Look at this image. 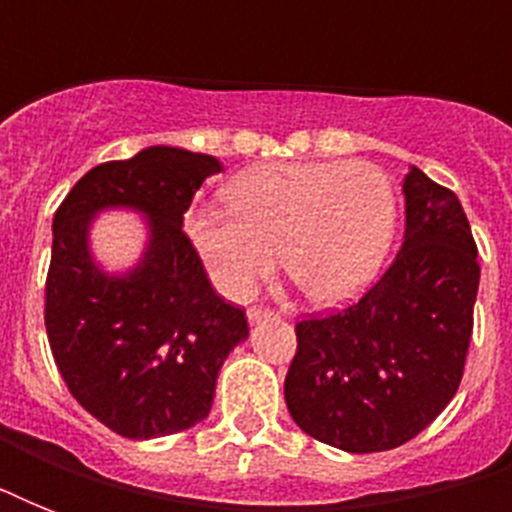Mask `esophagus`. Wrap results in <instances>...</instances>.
<instances>
[{
    "label": "esophagus",
    "mask_w": 512,
    "mask_h": 512,
    "mask_svg": "<svg viewBox=\"0 0 512 512\" xmlns=\"http://www.w3.org/2000/svg\"><path fill=\"white\" fill-rule=\"evenodd\" d=\"M271 316H276V313L268 311V308H249L247 311V319L252 321V324H257V321H263V319H271Z\"/></svg>",
    "instance_id": "esophagus-1"
}]
</instances>
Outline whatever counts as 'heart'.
<instances>
[{
	"label": "heart",
	"instance_id": "1",
	"mask_svg": "<svg viewBox=\"0 0 512 512\" xmlns=\"http://www.w3.org/2000/svg\"><path fill=\"white\" fill-rule=\"evenodd\" d=\"M228 209H191L185 228L215 287L247 300L276 249L316 303L356 295L388 255L396 223L390 180L369 162H279L236 177Z\"/></svg>",
	"mask_w": 512,
	"mask_h": 512
}]
</instances>
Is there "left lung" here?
I'll return each mask as SVG.
<instances>
[{"mask_svg": "<svg viewBox=\"0 0 512 512\" xmlns=\"http://www.w3.org/2000/svg\"><path fill=\"white\" fill-rule=\"evenodd\" d=\"M404 244L358 303L297 321L289 414L321 444L396 449L452 401L465 372L478 247L460 199L417 167L404 177Z\"/></svg>", "mask_w": 512, "mask_h": 512, "instance_id": "left-lung-1", "label": "left lung"}]
</instances>
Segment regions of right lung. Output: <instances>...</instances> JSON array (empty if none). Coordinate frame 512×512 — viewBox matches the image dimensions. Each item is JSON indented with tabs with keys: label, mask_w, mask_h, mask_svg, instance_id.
Segmentation results:
<instances>
[{
	"label": "right lung",
	"mask_w": 512,
	"mask_h": 512,
	"mask_svg": "<svg viewBox=\"0 0 512 512\" xmlns=\"http://www.w3.org/2000/svg\"><path fill=\"white\" fill-rule=\"evenodd\" d=\"M223 170L215 156L151 146L92 167L52 217L44 327L71 396L124 438L201 422L220 366L247 340V313L225 303L183 231L193 193ZM111 206L149 217V247L122 277L91 260V217Z\"/></svg>",
	"instance_id": "right-lung-1"
}]
</instances>
